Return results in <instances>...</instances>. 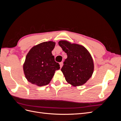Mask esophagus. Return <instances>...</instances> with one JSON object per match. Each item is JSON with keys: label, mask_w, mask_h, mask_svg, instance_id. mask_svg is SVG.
I'll use <instances>...</instances> for the list:
<instances>
[{"label": "esophagus", "mask_w": 121, "mask_h": 121, "mask_svg": "<svg viewBox=\"0 0 121 121\" xmlns=\"http://www.w3.org/2000/svg\"><path fill=\"white\" fill-rule=\"evenodd\" d=\"M60 68L63 67V62H60Z\"/></svg>", "instance_id": "34e87169"}]
</instances>
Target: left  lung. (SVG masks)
<instances>
[{
  "label": "left lung",
  "instance_id": "obj_1",
  "mask_svg": "<svg viewBox=\"0 0 121 121\" xmlns=\"http://www.w3.org/2000/svg\"><path fill=\"white\" fill-rule=\"evenodd\" d=\"M58 44L67 53L61 71L65 80L74 86L85 84L92 76L94 64L90 53L84 46L61 40Z\"/></svg>",
  "mask_w": 121,
  "mask_h": 121
}]
</instances>
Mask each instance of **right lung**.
Masks as SVG:
<instances>
[{"instance_id": "1", "label": "right lung", "mask_w": 121, "mask_h": 121, "mask_svg": "<svg viewBox=\"0 0 121 121\" xmlns=\"http://www.w3.org/2000/svg\"><path fill=\"white\" fill-rule=\"evenodd\" d=\"M55 45L54 42H44L33 47L29 51L23 65L25 77L29 82L39 86L46 85L56 71L60 69L52 53Z\"/></svg>"}]
</instances>
